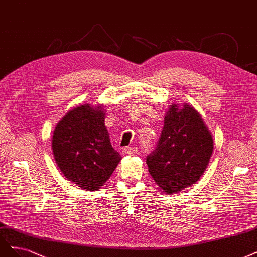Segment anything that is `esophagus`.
I'll list each match as a JSON object with an SVG mask.
<instances>
[{
	"mask_svg": "<svg viewBox=\"0 0 257 257\" xmlns=\"http://www.w3.org/2000/svg\"><path fill=\"white\" fill-rule=\"evenodd\" d=\"M137 153V149L135 147H126L123 149V154L125 155H134Z\"/></svg>",
	"mask_w": 257,
	"mask_h": 257,
	"instance_id": "34e87169",
	"label": "esophagus"
}]
</instances>
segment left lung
Wrapping results in <instances>:
<instances>
[{
  "mask_svg": "<svg viewBox=\"0 0 257 257\" xmlns=\"http://www.w3.org/2000/svg\"><path fill=\"white\" fill-rule=\"evenodd\" d=\"M157 146L147 156L149 172L162 190L178 193L206 170L214 140L201 114L187 103L168 109Z\"/></svg>",
  "mask_w": 257,
  "mask_h": 257,
  "instance_id": "1",
  "label": "left lung"
}]
</instances>
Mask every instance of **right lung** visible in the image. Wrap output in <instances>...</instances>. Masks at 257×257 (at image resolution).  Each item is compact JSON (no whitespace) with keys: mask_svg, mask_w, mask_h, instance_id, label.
<instances>
[{"mask_svg":"<svg viewBox=\"0 0 257 257\" xmlns=\"http://www.w3.org/2000/svg\"><path fill=\"white\" fill-rule=\"evenodd\" d=\"M101 106L84 104L67 112L52 138L55 162L68 181L94 191L109 179L121 161L110 144Z\"/></svg>","mask_w":257,"mask_h":257,"instance_id":"add662e5","label":"right lung"}]
</instances>
